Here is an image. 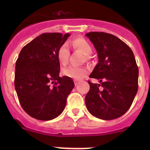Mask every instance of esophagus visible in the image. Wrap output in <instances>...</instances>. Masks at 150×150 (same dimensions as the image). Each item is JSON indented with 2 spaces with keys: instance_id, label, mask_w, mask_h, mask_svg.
I'll return each mask as SVG.
<instances>
[{
  "instance_id": "34e87169",
  "label": "esophagus",
  "mask_w": 150,
  "mask_h": 150,
  "mask_svg": "<svg viewBox=\"0 0 150 150\" xmlns=\"http://www.w3.org/2000/svg\"><path fill=\"white\" fill-rule=\"evenodd\" d=\"M74 83H75V86H77L78 83H79V81L76 80V79H75V80H74Z\"/></svg>"
}]
</instances>
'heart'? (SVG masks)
Masks as SVG:
<instances>
[{
    "instance_id": "heart-1",
    "label": "heart",
    "mask_w": 150,
    "mask_h": 150,
    "mask_svg": "<svg viewBox=\"0 0 150 150\" xmlns=\"http://www.w3.org/2000/svg\"><path fill=\"white\" fill-rule=\"evenodd\" d=\"M71 45L74 50L81 52L85 55H89L92 52L91 45L86 40L83 38H76L71 41ZM70 52L65 45H62L57 51V59L62 65H66L68 62ZM62 75L74 79H80L88 74V69L86 67H67L62 71Z\"/></svg>"
}]
</instances>
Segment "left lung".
Here are the masks:
<instances>
[{
  "label": "left lung",
  "mask_w": 150,
  "mask_h": 150,
  "mask_svg": "<svg viewBox=\"0 0 150 150\" xmlns=\"http://www.w3.org/2000/svg\"><path fill=\"white\" fill-rule=\"evenodd\" d=\"M86 36L98 57L89 77L100 83L88 82L90 89L85 98L87 110L100 120H115L128 111L137 92L138 67L134 55L126 43L112 34L89 32Z\"/></svg>",
  "instance_id": "1"
}]
</instances>
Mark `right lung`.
<instances>
[{
	"label": "right lung",
	"instance_id": "obj_1",
	"mask_svg": "<svg viewBox=\"0 0 150 150\" xmlns=\"http://www.w3.org/2000/svg\"><path fill=\"white\" fill-rule=\"evenodd\" d=\"M70 36L61 33L40 34L24 46L18 55L15 88L23 110L34 119L53 120L65 108L74 83L71 78L59 76L57 51Z\"/></svg>",
	"mask_w": 150,
	"mask_h": 150
}]
</instances>
